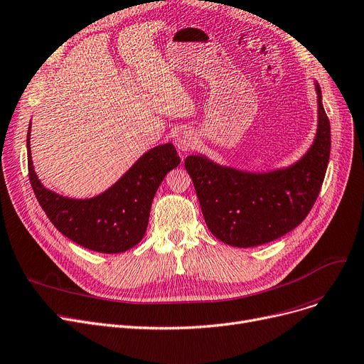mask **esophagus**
Instances as JSON below:
<instances>
[{
	"label": "esophagus",
	"mask_w": 364,
	"mask_h": 364,
	"mask_svg": "<svg viewBox=\"0 0 364 364\" xmlns=\"http://www.w3.org/2000/svg\"><path fill=\"white\" fill-rule=\"evenodd\" d=\"M196 144V136L192 131L181 129L176 136V146L181 151H191L195 149Z\"/></svg>",
	"instance_id": "esophagus-1"
}]
</instances>
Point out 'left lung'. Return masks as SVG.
Masks as SVG:
<instances>
[{
    "label": "left lung",
    "instance_id": "obj_1",
    "mask_svg": "<svg viewBox=\"0 0 364 364\" xmlns=\"http://www.w3.org/2000/svg\"><path fill=\"white\" fill-rule=\"evenodd\" d=\"M311 149L289 168L245 172L221 166L202 154L187 156L200 210L211 233L232 247H257L275 241L299 226L318 198L330 157V122L321 102Z\"/></svg>",
    "mask_w": 364,
    "mask_h": 364
}]
</instances>
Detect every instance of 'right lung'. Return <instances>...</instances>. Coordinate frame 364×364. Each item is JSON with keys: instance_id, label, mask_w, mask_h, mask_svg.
Instances as JSON below:
<instances>
[{"instance_id": "1", "label": "right lung", "mask_w": 364, "mask_h": 364, "mask_svg": "<svg viewBox=\"0 0 364 364\" xmlns=\"http://www.w3.org/2000/svg\"><path fill=\"white\" fill-rule=\"evenodd\" d=\"M26 135L28 171L33 191L53 226L85 248L114 255L135 247L147 230L153 198L166 173L181 159L171 143L157 146L128 169L104 193L90 199H71L46 188L34 171Z\"/></svg>"}]
</instances>
